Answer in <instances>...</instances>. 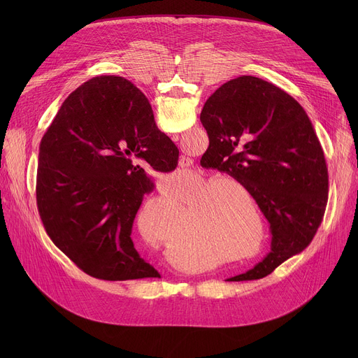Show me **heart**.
Instances as JSON below:
<instances>
[{
    "mask_svg": "<svg viewBox=\"0 0 358 358\" xmlns=\"http://www.w3.org/2000/svg\"><path fill=\"white\" fill-rule=\"evenodd\" d=\"M224 185L234 186L243 193L251 210L241 208ZM174 194L178 199L185 196V192L178 188ZM187 211L188 225L176 238L184 250L206 245L215 253L228 255L225 262H236L252 257L262 245L264 218L250 191L238 180L222 177L201 185L188 199Z\"/></svg>",
    "mask_w": 358,
    "mask_h": 358,
    "instance_id": "1",
    "label": "heart"
}]
</instances>
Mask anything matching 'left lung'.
I'll return each instance as SVG.
<instances>
[{"label": "left lung", "instance_id": "obj_1", "mask_svg": "<svg viewBox=\"0 0 358 358\" xmlns=\"http://www.w3.org/2000/svg\"><path fill=\"white\" fill-rule=\"evenodd\" d=\"M199 120L210 138L201 166L242 182L271 224L265 259L227 280L265 278L309 246L324 217L329 173L315 127L290 94L255 76L218 87Z\"/></svg>", "mask_w": 358, "mask_h": 358}]
</instances>
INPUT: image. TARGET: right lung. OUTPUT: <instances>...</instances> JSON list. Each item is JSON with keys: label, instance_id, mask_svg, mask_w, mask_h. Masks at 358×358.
<instances>
[{"label": "right lung", "instance_id": "add662e5", "mask_svg": "<svg viewBox=\"0 0 358 358\" xmlns=\"http://www.w3.org/2000/svg\"><path fill=\"white\" fill-rule=\"evenodd\" d=\"M141 162L156 171H173L178 148L157 129L143 92L122 76H96L73 90L41 140V221L89 276L160 278L131 241L143 195L155 187Z\"/></svg>", "mask_w": 358, "mask_h": 358}]
</instances>
